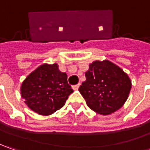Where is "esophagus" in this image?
I'll use <instances>...</instances> for the list:
<instances>
[{
  "label": "esophagus",
  "instance_id": "obj_1",
  "mask_svg": "<svg viewBox=\"0 0 150 150\" xmlns=\"http://www.w3.org/2000/svg\"><path fill=\"white\" fill-rule=\"evenodd\" d=\"M79 87H80V84L78 83L77 84V85H75V86H73V87H72V88H73L74 90H78Z\"/></svg>",
  "mask_w": 150,
  "mask_h": 150
}]
</instances>
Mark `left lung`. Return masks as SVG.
I'll return each mask as SVG.
<instances>
[{"mask_svg": "<svg viewBox=\"0 0 150 150\" xmlns=\"http://www.w3.org/2000/svg\"><path fill=\"white\" fill-rule=\"evenodd\" d=\"M85 76L78 90L92 110L108 115L124 105L132 83L123 69L108 60L94 61Z\"/></svg>", "mask_w": 150, "mask_h": 150, "instance_id": "1", "label": "left lung"}]
</instances>
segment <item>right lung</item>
<instances>
[{"mask_svg": "<svg viewBox=\"0 0 150 150\" xmlns=\"http://www.w3.org/2000/svg\"><path fill=\"white\" fill-rule=\"evenodd\" d=\"M73 92L67 83V75L57 63L42 64L30 73L21 87V94L32 111L50 115L64 106Z\"/></svg>", "mask_w": 150, "mask_h": 150, "instance_id": "obj_1", "label": "right lung"}]
</instances>
